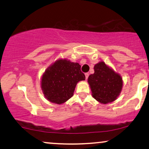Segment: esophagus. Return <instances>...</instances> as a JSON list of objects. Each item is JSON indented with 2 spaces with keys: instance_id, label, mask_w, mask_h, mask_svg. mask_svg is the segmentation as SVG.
I'll return each instance as SVG.
<instances>
[{
  "instance_id": "34e87169",
  "label": "esophagus",
  "mask_w": 149,
  "mask_h": 149,
  "mask_svg": "<svg viewBox=\"0 0 149 149\" xmlns=\"http://www.w3.org/2000/svg\"><path fill=\"white\" fill-rule=\"evenodd\" d=\"M88 73H85V78H86V80L88 78Z\"/></svg>"
}]
</instances>
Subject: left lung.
<instances>
[{"mask_svg": "<svg viewBox=\"0 0 149 149\" xmlns=\"http://www.w3.org/2000/svg\"><path fill=\"white\" fill-rule=\"evenodd\" d=\"M92 96L103 104L111 102L119 95L122 88V79L118 73L100 62L94 66V73L88 78Z\"/></svg>", "mask_w": 149, "mask_h": 149, "instance_id": "obj_1", "label": "left lung"}]
</instances>
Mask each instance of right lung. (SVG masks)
Wrapping results in <instances>:
<instances>
[{
	"mask_svg": "<svg viewBox=\"0 0 149 149\" xmlns=\"http://www.w3.org/2000/svg\"><path fill=\"white\" fill-rule=\"evenodd\" d=\"M81 66L67 60H58L42 75L41 87L45 97L51 102L61 104L73 96L79 81L85 80Z\"/></svg>",
	"mask_w": 149,
	"mask_h": 149,
	"instance_id": "obj_1",
	"label": "right lung"
}]
</instances>
